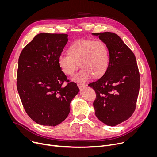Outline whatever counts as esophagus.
Wrapping results in <instances>:
<instances>
[{
	"instance_id": "1",
	"label": "esophagus",
	"mask_w": 157,
	"mask_h": 157,
	"mask_svg": "<svg viewBox=\"0 0 157 157\" xmlns=\"http://www.w3.org/2000/svg\"><path fill=\"white\" fill-rule=\"evenodd\" d=\"M78 86L79 87V88H84L85 87L87 86V84H84V83H80V84H78Z\"/></svg>"
}]
</instances>
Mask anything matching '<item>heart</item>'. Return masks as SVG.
Wrapping results in <instances>:
<instances>
[{
	"label": "heart",
	"mask_w": 157,
	"mask_h": 157,
	"mask_svg": "<svg viewBox=\"0 0 157 157\" xmlns=\"http://www.w3.org/2000/svg\"><path fill=\"white\" fill-rule=\"evenodd\" d=\"M68 55L58 58L61 71L72 76L79 66L81 70L74 76L75 82H85L90 79L99 78L107 71L109 65V53L106 44L102 41L79 40L70 44Z\"/></svg>",
	"instance_id": "obj_1"
}]
</instances>
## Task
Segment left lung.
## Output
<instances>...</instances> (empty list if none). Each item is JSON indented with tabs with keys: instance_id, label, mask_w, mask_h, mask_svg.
<instances>
[{
	"instance_id": "obj_1",
	"label": "left lung",
	"mask_w": 157,
	"mask_h": 157,
	"mask_svg": "<svg viewBox=\"0 0 157 157\" xmlns=\"http://www.w3.org/2000/svg\"><path fill=\"white\" fill-rule=\"evenodd\" d=\"M93 34L106 44L109 65L102 77L88 86L96 94L93 102L96 116L105 124L115 126L130 118L136 110L140 73L135 55L117 34Z\"/></svg>"
}]
</instances>
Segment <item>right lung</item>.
Listing matches in <instances>:
<instances>
[{
    "instance_id": "right-lung-1",
    "label": "right lung",
    "mask_w": 157,
    "mask_h": 157,
    "mask_svg": "<svg viewBox=\"0 0 157 157\" xmlns=\"http://www.w3.org/2000/svg\"><path fill=\"white\" fill-rule=\"evenodd\" d=\"M68 36L39 33L18 58L17 87L20 98L28 116L41 125L56 126L64 121L70 113V102L79 91L58 64Z\"/></svg>"
}]
</instances>
